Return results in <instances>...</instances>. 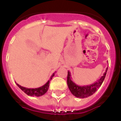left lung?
Masks as SVG:
<instances>
[{
	"mask_svg": "<svg viewBox=\"0 0 121 121\" xmlns=\"http://www.w3.org/2000/svg\"><path fill=\"white\" fill-rule=\"evenodd\" d=\"M108 67L106 68L105 72L103 74V76H102L100 79L97 80V82H94L92 84L88 85H83V86H79L73 82L71 77V74L69 71H68V77H67V85L70 92L74 96L76 97L83 98L88 97L89 96L92 95L97 90L98 88L101 86L102 83H103L104 78L105 77L106 73H107Z\"/></svg>",
	"mask_w": 121,
	"mask_h": 121,
	"instance_id": "obj_1",
	"label": "left lung"
}]
</instances>
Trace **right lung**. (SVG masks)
<instances>
[{
    "label": "right lung",
    "instance_id": "1",
    "mask_svg": "<svg viewBox=\"0 0 121 121\" xmlns=\"http://www.w3.org/2000/svg\"><path fill=\"white\" fill-rule=\"evenodd\" d=\"M55 73H54L51 75L50 79L44 85H43V86H40V87H38V88H28L21 86L20 85H19L18 83H16V84H17V86H19L24 93H26V94H27V95H28L39 97V96L43 95L44 94H46V93L47 92L49 86V81H51V80L52 79V78L54 77Z\"/></svg>",
    "mask_w": 121,
    "mask_h": 121
}]
</instances>
